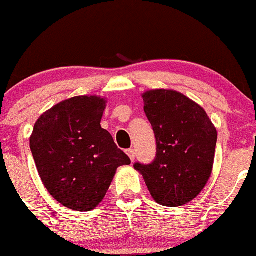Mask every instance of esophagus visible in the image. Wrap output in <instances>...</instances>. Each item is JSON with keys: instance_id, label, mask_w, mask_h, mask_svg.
I'll list each match as a JSON object with an SVG mask.
<instances>
[{"instance_id": "1", "label": "esophagus", "mask_w": 256, "mask_h": 256, "mask_svg": "<svg viewBox=\"0 0 256 256\" xmlns=\"http://www.w3.org/2000/svg\"><path fill=\"white\" fill-rule=\"evenodd\" d=\"M126 152H127V155L129 156V158H130L132 161H134V158H136V152H134V150L130 148V149L126 150Z\"/></svg>"}]
</instances>
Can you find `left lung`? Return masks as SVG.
I'll return each mask as SVG.
<instances>
[{
    "mask_svg": "<svg viewBox=\"0 0 256 256\" xmlns=\"http://www.w3.org/2000/svg\"><path fill=\"white\" fill-rule=\"evenodd\" d=\"M144 111L156 138L151 164H134L151 196L164 206L192 202L204 189L212 171L216 128L202 107L173 90L142 94Z\"/></svg>",
    "mask_w": 256,
    "mask_h": 256,
    "instance_id": "obj_1",
    "label": "left lung"
}]
</instances>
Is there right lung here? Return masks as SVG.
I'll return each instance as SVG.
<instances>
[{
    "label": "right lung",
    "mask_w": 256,
    "mask_h": 256,
    "mask_svg": "<svg viewBox=\"0 0 256 256\" xmlns=\"http://www.w3.org/2000/svg\"><path fill=\"white\" fill-rule=\"evenodd\" d=\"M106 101L76 96L41 114L30 136V150L41 180L52 196L74 211L96 208L116 170L130 164L100 122Z\"/></svg>",
    "instance_id": "1"
}]
</instances>
